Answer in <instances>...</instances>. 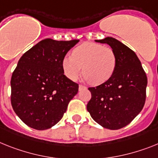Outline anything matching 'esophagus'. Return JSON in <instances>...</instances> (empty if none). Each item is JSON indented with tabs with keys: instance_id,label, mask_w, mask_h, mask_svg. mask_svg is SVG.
<instances>
[{
	"instance_id": "obj_1",
	"label": "esophagus",
	"mask_w": 158,
	"mask_h": 158,
	"mask_svg": "<svg viewBox=\"0 0 158 158\" xmlns=\"http://www.w3.org/2000/svg\"><path fill=\"white\" fill-rule=\"evenodd\" d=\"M86 89V87L83 85H79V91H81V90Z\"/></svg>"
}]
</instances>
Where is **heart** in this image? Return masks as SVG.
I'll return each instance as SVG.
<instances>
[{"label":"heart","mask_w":158,"mask_h":158,"mask_svg":"<svg viewBox=\"0 0 158 158\" xmlns=\"http://www.w3.org/2000/svg\"><path fill=\"white\" fill-rule=\"evenodd\" d=\"M116 54L111 47L95 42H84L72 50L71 56L62 61L65 75L75 81L81 73L94 85L105 83L112 76L116 67Z\"/></svg>","instance_id":"1"}]
</instances>
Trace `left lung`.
Segmentation results:
<instances>
[{
  "instance_id": "1",
  "label": "left lung",
  "mask_w": 158,
  "mask_h": 158,
  "mask_svg": "<svg viewBox=\"0 0 158 158\" xmlns=\"http://www.w3.org/2000/svg\"><path fill=\"white\" fill-rule=\"evenodd\" d=\"M106 43L116 54V67L105 83L89 87L91 99L87 109L96 123L116 130L128 125L142 110L146 97L147 77L134 51L112 37L95 40Z\"/></svg>"
}]
</instances>
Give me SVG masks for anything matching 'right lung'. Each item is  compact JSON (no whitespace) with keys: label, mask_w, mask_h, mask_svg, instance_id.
<instances>
[{"label":"right lung","mask_w":158,"mask_h":158,"mask_svg":"<svg viewBox=\"0 0 158 158\" xmlns=\"http://www.w3.org/2000/svg\"><path fill=\"white\" fill-rule=\"evenodd\" d=\"M79 40L46 38L21 57L11 78V104L29 127L45 130L63 118L79 85L63 72L62 61Z\"/></svg>","instance_id":"1"}]
</instances>
